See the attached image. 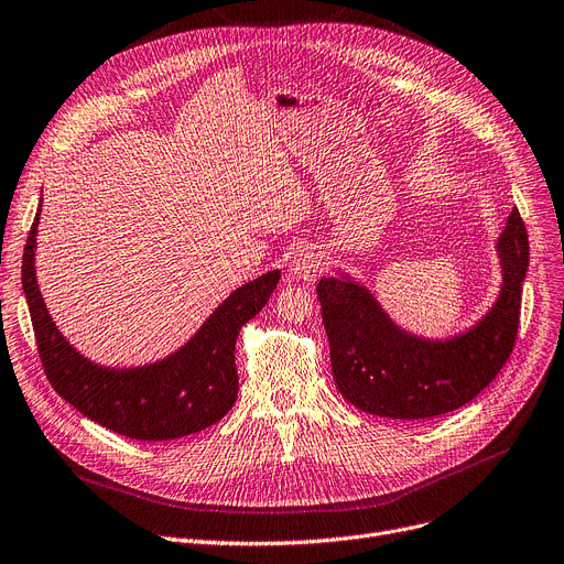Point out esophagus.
Returning <instances> with one entry per match:
<instances>
[{
	"mask_svg": "<svg viewBox=\"0 0 564 564\" xmlns=\"http://www.w3.org/2000/svg\"><path fill=\"white\" fill-rule=\"evenodd\" d=\"M290 272H292V276H297L302 281H315L325 272V260L321 253H315V251H302V253H297L295 260H292Z\"/></svg>",
	"mask_w": 564,
	"mask_h": 564,
	"instance_id": "1",
	"label": "esophagus"
}]
</instances>
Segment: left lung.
Listing matches in <instances>:
<instances>
[{
  "label": "left lung",
  "instance_id": "8db88e82",
  "mask_svg": "<svg viewBox=\"0 0 564 564\" xmlns=\"http://www.w3.org/2000/svg\"><path fill=\"white\" fill-rule=\"evenodd\" d=\"M498 251L502 292L496 306L477 327L452 340L405 334L371 292L350 279L317 283L340 397L378 417L431 420L470 403L491 384L513 350L521 323L530 249L519 209H511Z\"/></svg>",
  "mask_w": 564,
  "mask_h": 564
}]
</instances>
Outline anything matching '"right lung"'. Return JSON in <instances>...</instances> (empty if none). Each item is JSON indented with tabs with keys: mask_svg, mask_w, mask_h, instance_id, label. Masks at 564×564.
I'll use <instances>...</instances> for the list:
<instances>
[{
	"mask_svg": "<svg viewBox=\"0 0 564 564\" xmlns=\"http://www.w3.org/2000/svg\"><path fill=\"white\" fill-rule=\"evenodd\" d=\"M36 226L39 214L22 253V290L45 378L64 401L91 422L133 440L184 437L228 414L239 384L237 336L272 297L279 272L235 290L198 334L167 359L142 369H104L73 350L47 315L34 274Z\"/></svg>",
	"mask_w": 564,
	"mask_h": 564,
	"instance_id": "1",
	"label": "right lung"
}]
</instances>
